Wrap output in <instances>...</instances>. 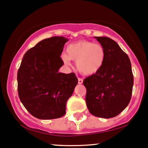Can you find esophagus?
Wrapping results in <instances>:
<instances>
[{
	"instance_id": "esophagus-1",
	"label": "esophagus",
	"mask_w": 148,
	"mask_h": 148,
	"mask_svg": "<svg viewBox=\"0 0 148 148\" xmlns=\"http://www.w3.org/2000/svg\"><path fill=\"white\" fill-rule=\"evenodd\" d=\"M78 84H83V79L82 78H78Z\"/></svg>"
}]
</instances>
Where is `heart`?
<instances>
[{"label": "heart", "instance_id": "1", "mask_svg": "<svg viewBox=\"0 0 148 148\" xmlns=\"http://www.w3.org/2000/svg\"><path fill=\"white\" fill-rule=\"evenodd\" d=\"M66 53H62L61 58L66 65L70 64L71 60L77 62V69L84 75H93L103 67L106 53L101 45L88 40H79L69 44Z\"/></svg>", "mask_w": 148, "mask_h": 148}]
</instances>
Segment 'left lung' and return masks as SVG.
I'll return each instance as SVG.
<instances>
[{
  "mask_svg": "<svg viewBox=\"0 0 148 148\" xmlns=\"http://www.w3.org/2000/svg\"><path fill=\"white\" fill-rule=\"evenodd\" d=\"M105 50L103 67L84 80L86 88V103L91 114L105 119L117 116L129 105L134 85V75L129 56L114 40L95 37Z\"/></svg>",
  "mask_w": 148,
  "mask_h": 148,
  "instance_id": "left-lung-1",
  "label": "left lung"
}]
</instances>
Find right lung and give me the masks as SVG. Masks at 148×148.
I'll list each match as a JSON object with an SVG mask.
<instances>
[{
	"label": "right lung",
	"mask_w": 148,
	"mask_h": 148,
	"mask_svg": "<svg viewBox=\"0 0 148 148\" xmlns=\"http://www.w3.org/2000/svg\"><path fill=\"white\" fill-rule=\"evenodd\" d=\"M68 39L53 36L38 42L24 55L17 71L20 101L32 116L53 119L65 114L66 103L78 83L74 73L58 72Z\"/></svg>",
	"instance_id": "1"
}]
</instances>
